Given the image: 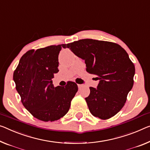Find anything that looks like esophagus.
Masks as SVG:
<instances>
[{"label": "esophagus", "instance_id": "obj_1", "mask_svg": "<svg viewBox=\"0 0 150 150\" xmlns=\"http://www.w3.org/2000/svg\"><path fill=\"white\" fill-rule=\"evenodd\" d=\"M82 86H83L82 84H78V88H82Z\"/></svg>", "mask_w": 150, "mask_h": 150}]
</instances>
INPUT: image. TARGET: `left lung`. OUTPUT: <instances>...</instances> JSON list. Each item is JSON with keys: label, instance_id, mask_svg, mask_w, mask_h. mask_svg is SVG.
I'll list each match as a JSON object with an SVG mask.
<instances>
[{"label": "left lung", "instance_id": "8db88e82", "mask_svg": "<svg viewBox=\"0 0 150 150\" xmlns=\"http://www.w3.org/2000/svg\"><path fill=\"white\" fill-rule=\"evenodd\" d=\"M76 56L84 60L86 72L97 76L96 88L90 87L85 98L91 114L107 119L120 111L133 85L135 66L127 53L112 42L84 39L68 44Z\"/></svg>", "mask_w": 150, "mask_h": 150}]
</instances>
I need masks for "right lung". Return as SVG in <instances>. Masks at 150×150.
Instances as JSON below:
<instances>
[{
	"label": "right lung",
	"instance_id": "add662e5",
	"mask_svg": "<svg viewBox=\"0 0 150 150\" xmlns=\"http://www.w3.org/2000/svg\"><path fill=\"white\" fill-rule=\"evenodd\" d=\"M63 44L29 50L20 59L13 74L23 105L35 118L54 121L68 112L78 91L75 82L55 87L52 78L59 72L58 55Z\"/></svg>",
	"mask_w": 150,
	"mask_h": 150
}]
</instances>
